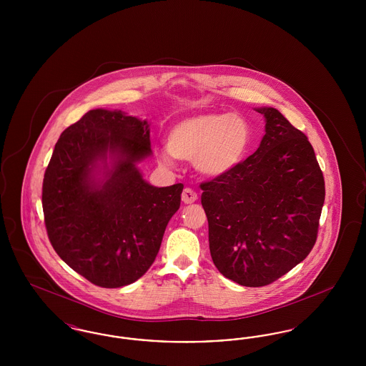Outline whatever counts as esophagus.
<instances>
[{"mask_svg": "<svg viewBox=\"0 0 366 366\" xmlns=\"http://www.w3.org/2000/svg\"><path fill=\"white\" fill-rule=\"evenodd\" d=\"M181 199L185 204H191V203H194L197 200V193L191 188H185L182 194H181Z\"/></svg>", "mask_w": 366, "mask_h": 366, "instance_id": "obj_1", "label": "esophagus"}]
</instances>
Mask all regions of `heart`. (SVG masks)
Returning a JSON list of instances; mask_svg holds the SVG:
<instances>
[{
  "label": "heart",
  "instance_id": "heart-1",
  "mask_svg": "<svg viewBox=\"0 0 366 366\" xmlns=\"http://www.w3.org/2000/svg\"><path fill=\"white\" fill-rule=\"evenodd\" d=\"M251 142V127L237 114H196L172 126L160 162L172 166L173 157L193 160L199 173L221 177L236 169Z\"/></svg>",
  "mask_w": 366,
  "mask_h": 366
}]
</instances>
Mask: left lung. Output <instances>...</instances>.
Instances as JSON below:
<instances>
[{
  "label": "left lung",
  "instance_id": "8db88e82",
  "mask_svg": "<svg viewBox=\"0 0 366 366\" xmlns=\"http://www.w3.org/2000/svg\"><path fill=\"white\" fill-rule=\"evenodd\" d=\"M259 148L227 174L200 184L217 269L244 287L280 279L312 251L325 199L324 175L307 137L276 108Z\"/></svg>",
  "mask_w": 366,
  "mask_h": 366
}]
</instances>
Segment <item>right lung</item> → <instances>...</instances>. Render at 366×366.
<instances>
[{
  "label": "right lung",
  "mask_w": 366,
  "mask_h": 366,
  "mask_svg": "<svg viewBox=\"0 0 366 366\" xmlns=\"http://www.w3.org/2000/svg\"><path fill=\"white\" fill-rule=\"evenodd\" d=\"M151 152L147 121L102 108L54 145L42 184L48 237L94 285L119 288L144 276L179 209L182 184L157 188L139 173L137 163Z\"/></svg>",
  "instance_id": "obj_1"
}]
</instances>
